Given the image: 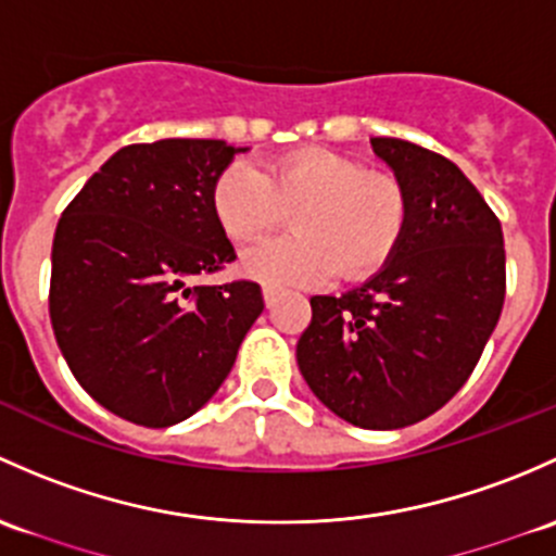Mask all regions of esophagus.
<instances>
[{
  "label": "esophagus",
  "mask_w": 556,
  "mask_h": 556,
  "mask_svg": "<svg viewBox=\"0 0 556 556\" xmlns=\"http://www.w3.org/2000/svg\"><path fill=\"white\" fill-rule=\"evenodd\" d=\"M262 296H265V305H267V307L276 305V291H273L270 286H265V289H262Z\"/></svg>",
  "instance_id": "1"
}]
</instances>
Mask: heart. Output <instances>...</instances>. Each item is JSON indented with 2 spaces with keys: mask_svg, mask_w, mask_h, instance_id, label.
Masks as SVG:
<instances>
[{
  "mask_svg": "<svg viewBox=\"0 0 556 556\" xmlns=\"http://www.w3.org/2000/svg\"><path fill=\"white\" fill-rule=\"evenodd\" d=\"M214 214L236 243H254L291 214L294 236L245 251L240 267L265 286H311L329 276L366 280L391 262L409 198L391 174L329 150H296L265 174L232 163L214 185Z\"/></svg>",
  "mask_w": 556,
  "mask_h": 556,
  "instance_id": "1",
  "label": "heart"
}]
</instances>
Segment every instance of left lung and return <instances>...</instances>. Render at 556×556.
Masks as SVG:
<instances>
[{
    "label": "left lung",
    "instance_id": "left-lung-1",
    "mask_svg": "<svg viewBox=\"0 0 556 556\" xmlns=\"http://www.w3.org/2000/svg\"><path fill=\"white\" fill-rule=\"evenodd\" d=\"M409 198L406 232L380 273L313 296L296 364L351 426L426 420L468 380L501 318L506 251L497 216L455 163L402 139H371Z\"/></svg>",
    "mask_w": 556,
    "mask_h": 556
}]
</instances>
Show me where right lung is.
Segmentation results:
<instances>
[{
	"mask_svg": "<svg viewBox=\"0 0 556 556\" xmlns=\"http://www.w3.org/2000/svg\"><path fill=\"white\" fill-rule=\"evenodd\" d=\"M245 150L216 139L123 147L55 227V340L79 386L123 420L168 428L208 404L265 311L251 280L187 283L236 260L214 185Z\"/></svg>",
	"mask_w": 556,
	"mask_h": 556,
	"instance_id": "obj_1",
	"label": "right lung"
}]
</instances>
